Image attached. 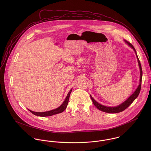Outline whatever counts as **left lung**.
I'll use <instances>...</instances> for the list:
<instances>
[{
	"mask_svg": "<svg viewBox=\"0 0 151 151\" xmlns=\"http://www.w3.org/2000/svg\"><path fill=\"white\" fill-rule=\"evenodd\" d=\"M124 42L127 43L129 46H130L135 52L137 58V60H138V65H139V70H140V78H139V85L138 87L137 88L136 90L134 91V92L129 96V98L126 99L124 102H123L122 104H120L118 106H113V107H110V106H104L100 104H99L98 102H96L92 97L91 95H90L92 101V102L93 104V105L96 107L97 109H98L99 110L106 112V113H119L121 112L123 110H124L128 108L129 105L134 102V101L138 97L139 92H140V90H141V82H142V68H141V63L139 60V59L138 58L136 50L134 48V47L128 41L124 40Z\"/></svg>",
	"mask_w": 151,
	"mask_h": 151,
	"instance_id": "1",
	"label": "left lung"
}]
</instances>
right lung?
<instances>
[{
	"mask_svg": "<svg viewBox=\"0 0 151 151\" xmlns=\"http://www.w3.org/2000/svg\"><path fill=\"white\" fill-rule=\"evenodd\" d=\"M73 89H71L70 91L68 92L66 98H65V101H63V104L58 108L49 110V111H44V112H36V111H32L31 110L28 109L29 111H31L32 114H34L35 116H41V117H46V116H51L52 115L54 114H56L58 113H60L62 112H63L65 109L67 108L68 103V101H69V98H70V93L72 91Z\"/></svg>",
	"mask_w": 151,
	"mask_h": 151,
	"instance_id": "obj_1",
	"label": "right lung"
}]
</instances>
